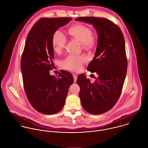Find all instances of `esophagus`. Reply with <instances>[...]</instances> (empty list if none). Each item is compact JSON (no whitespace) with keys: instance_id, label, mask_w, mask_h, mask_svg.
<instances>
[{"instance_id":"34e87169","label":"esophagus","mask_w":148,"mask_h":148,"mask_svg":"<svg viewBox=\"0 0 148 148\" xmlns=\"http://www.w3.org/2000/svg\"><path fill=\"white\" fill-rule=\"evenodd\" d=\"M73 78L74 79V82H75L77 80V75L76 74H73Z\"/></svg>"}]
</instances>
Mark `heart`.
I'll list each match as a JSON object with an SVG mask.
<instances>
[{
    "label": "heart",
    "mask_w": 148,
    "mask_h": 148,
    "mask_svg": "<svg viewBox=\"0 0 148 148\" xmlns=\"http://www.w3.org/2000/svg\"><path fill=\"white\" fill-rule=\"evenodd\" d=\"M69 34L74 38L82 43L84 47H90L94 42V38L91 35L92 31L88 27L78 24L73 26L69 30ZM66 43L65 35L59 30L56 31L52 38V45L54 51L56 53H60L64 47ZM86 59L84 57H76L73 56H68L64 59L62 64L67 70L71 71H78L82 67Z\"/></svg>",
    "instance_id": "b5f03b06"
}]
</instances>
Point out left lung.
Returning a JSON list of instances; mask_svg holds the SVG:
<instances>
[{
	"instance_id": "left-lung-1",
	"label": "left lung",
	"mask_w": 148,
	"mask_h": 148,
	"mask_svg": "<svg viewBox=\"0 0 148 148\" xmlns=\"http://www.w3.org/2000/svg\"><path fill=\"white\" fill-rule=\"evenodd\" d=\"M75 21L92 25L98 34L95 53L87 70L96 72L98 77L91 83L82 74L77 83L84 109L101 114L115 105L121 94L127 67L124 36L118 26L106 18L80 17Z\"/></svg>"
}]
</instances>
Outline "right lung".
<instances>
[{"instance_id": "add662e5", "label": "right lung", "mask_w": 148, "mask_h": 148, "mask_svg": "<svg viewBox=\"0 0 148 148\" xmlns=\"http://www.w3.org/2000/svg\"><path fill=\"white\" fill-rule=\"evenodd\" d=\"M71 18H43L27 35L21 59L24 89L32 106L45 114H54L64 106L68 90L74 82L72 74L63 71L59 77L50 75L54 66L52 38Z\"/></svg>"}]
</instances>
